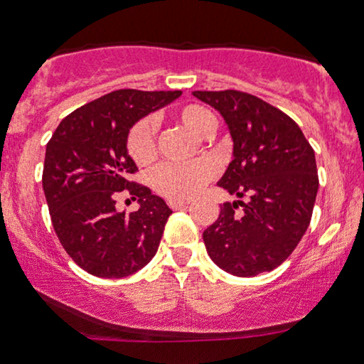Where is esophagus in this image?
Masks as SVG:
<instances>
[{"label":"esophagus","instance_id":"1","mask_svg":"<svg viewBox=\"0 0 364 364\" xmlns=\"http://www.w3.org/2000/svg\"><path fill=\"white\" fill-rule=\"evenodd\" d=\"M168 203H169L171 208H183V207H186L188 203H190V200H176V198H171V200H168Z\"/></svg>","mask_w":364,"mask_h":364}]
</instances>
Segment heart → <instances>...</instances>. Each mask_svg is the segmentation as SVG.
I'll return each instance as SVG.
<instances>
[{
    "label": "heart",
    "mask_w": 364,
    "mask_h": 364,
    "mask_svg": "<svg viewBox=\"0 0 364 364\" xmlns=\"http://www.w3.org/2000/svg\"><path fill=\"white\" fill-rule=\"evenodd\" d=\"M174 118L200 139H208L217 128L215 116L196 104L179 107L174 112ZM156 121L152 118L136 121L129 129L127 149L139 166H147L156 159ZM214 176L215 168L208 161H196L190 164H164L154 171L152 186L162 196L186 200L198 193Z\"/></svg>",
    "instance_id": "obj_1"
}]
</instances>
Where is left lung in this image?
Masks as SVG:
<instances>
[{
  "label": "left lung",
  "mask_w": 364,
  "mask_h": 364,
  "mask_svg": "<svg viewBox=\"0 0 364 364\" xmlns=\"http://www.w3.org/2000/svg\"><path fill=\"white\" fill-rule=\"evenodd\" d=\"M193 95L223 116L232 140V161L217 185L237 200L223 203L215 223L203 231L208 257L237 277L274 270L310 225L318 191L315 152L289 116L252 94Z\"/></svg>",
  "instance_id": "left-lung-1"
}]
</instances>
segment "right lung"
Here are the masks:
<instances>
[{
    "instance_id": "1",
    "label": "right lung",
    "mask_w": 364,
    "mask_h": 364,
    "mask_svg": "<svg viewBox=\"0 0 364 364\" xmlns=\"http://www.w3.org/2000/svg\"><path fill=\"white\" fill-rule=\"evenodd\" d=\"M181 95L123 89L78 107L48 141L43 188L53 228L72 260L104 279L139 272L156 255L173 210L147 186L129 181L136 164L127 149L136 121ZM128 189L139 210H115Z\"/></svg>"
}]
</instances>
